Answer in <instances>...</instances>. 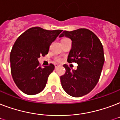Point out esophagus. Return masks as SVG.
Instances as JSON below:
<instances>
[{"label":"esophagus","instance_id":"34e87169","mask_svg":"<svg viewBox=\"0 0 120 120\" xmlns=\"http://www.w3.org/2000/svg\"><path fill=\"white\" fill-rule=\"evenodd\" d=\"M60 67V65H58V64H56V65H55V68H57V67Z\"/></svg>","mask_w":120,"mask_h":120}]
</instances>
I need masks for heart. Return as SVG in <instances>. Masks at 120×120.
I'll return each instance as SVG.
<instances>
[{
    "label": "heart",
    "instance_id": "b5f03b06",
    "mask_svg": "<svg viewBox=\"0 0 120 120\" xmlns=\"http://www.w3.org/2000/svg\"><path fill=\"white\" fill-rule=\"evenodd\" d=\"M65 39H68V38H63L62 40H65ZM56 62H60V61H61V59L60 58H56Z\"/></svg>",
    "mask_w": 120,
    "mask_h": 120
}]
</instances>
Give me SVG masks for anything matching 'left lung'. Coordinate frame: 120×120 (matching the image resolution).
Listing matches in <instances>:
<instances>
[{
    "instance_id": "obj_1",
    "label": "left lung",
    "mask_w": 120,
    "mask_h": 120,
    "mask_svg": "<svg viewBox=\"0 0 120 120\" xmlns=\"http://www.w3.org/2000/svg\"><path fill=\"white\" fill-rule=\"evenodd\" d=\"M63 36L72 40L67 62L77 63L78 66L77 70H71L64 64L66 72L60 77L61 84L71 96H83L94 88L100 78L105 62L103 45L93 32L85 28L64 31L60 35Z\"/></svg>"
}]
</instances>
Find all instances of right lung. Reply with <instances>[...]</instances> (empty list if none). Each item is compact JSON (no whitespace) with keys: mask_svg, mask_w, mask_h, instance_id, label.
<instances>
[{"mask_svg":"<svg viewBox=\"0 0 120 120\" xmlns=\"http://www.w3.org/2000/svg\"><path fill=\"white\" fill-rule=\"evenodd\" d=\"M63 30L50 31L40 27L30 28L20 35L10 54L12 77L17 87L28 95L43 90L55 66L40 67L38 58L48 53L50 45Z\"/></svg>","mask_w":120,"mask_h":120,"instance_id":"1","label":"right lung"}]
</instances>
